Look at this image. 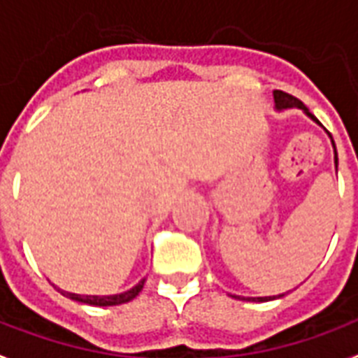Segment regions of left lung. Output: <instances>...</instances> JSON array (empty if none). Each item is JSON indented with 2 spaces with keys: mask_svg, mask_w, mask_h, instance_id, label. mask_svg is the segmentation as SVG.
I'll list each match as a JSON object with an SVG mask.
<instances>
[{
  "mask_svg": "<svg viewBox=\"0 0 358 358\" xmlns=\"http://www.w3.org/2000/svg\"><path fill=\"white\" fill-rule=\"evenodd\" d=\"M272 97H274V108H276L278 113L289 110V108H299V110H302V113L306 114L308 118L312 120V122L319 124V120L315 118L310 110H308V106L304 105L302 101L296 99V97H293V95L285 94V92H280V90H274V92H272ZM327 135L331 136V133H327ZM331 143H332V148H334V167H336L338 171V154H336V146H334L332 136H331ZM231 296H234V299H238V300H248V302H268V300L282 299L283 294H276V296H238V294H231Z\"/></svg>",
  "mask_w": 358,
  "mask_h": 358,
  "instance_id": "left-lung-1",
  "label": "left lung"
}]
</instances>
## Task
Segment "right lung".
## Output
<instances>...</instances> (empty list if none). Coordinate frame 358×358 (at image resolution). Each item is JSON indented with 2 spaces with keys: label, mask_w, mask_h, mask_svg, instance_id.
Returning a JSON list of instances; mask_svg holds the SVG:
<instances>
[{
  "label": "right lung",
  "mask_w": 358,
  "mask_h": 358,
  "mask_svg": "<svg viewBox=\"0 0 358 358\" xmlns=\"http://www.w3.org/2000/svg\"><path fill=\"white\" fill-rule=\"evenodd\" d=\"M144 282H146V278L141 280V282L136 283L135 287L127 289L124 293H116V294H76V293H69V291H64V289H58L59 293L67 296L71 300H76V302H80V304H88V306H118V304H125V302H129L136 296V294L141 293L144 287Z\"/></svg>",
  "instance_id": "1"
}]
</instances>
